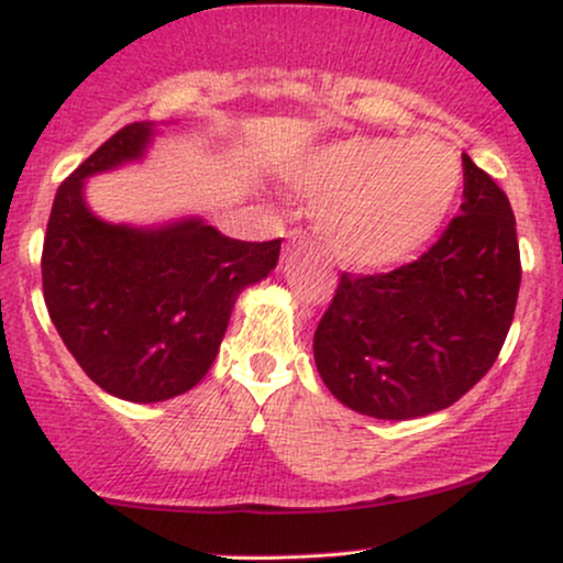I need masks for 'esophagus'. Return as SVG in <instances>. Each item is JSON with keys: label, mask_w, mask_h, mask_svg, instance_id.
<instances>
[{"label": "esophagus", "mask_w": 563, "mask_h": 563, "mask_svg": "<svg viewBox=\"0 0 563 563\" xmlns=\"http://www.w3.org/2000/svg\"><path fill=\"white\" fill-rule=\"evenodd\" d=\"M290 241H294V243H301V241H303L301 230H294V232H290Z\"/></svg>", "instance_id": "obj_1"}]
</instances>
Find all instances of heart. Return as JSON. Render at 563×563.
Segmentation results:
<instances>
[{
	"mask_svg": "<svg viewBox=\"0 0 563 563\" xmlns=\"http://www.w3.org/2000/svg\"><path fill=\"white\" fill-rule=\"evenodd\" d=\"M463 185L455 147L434 137H357L322 147L290 172V187L322 200V241L360 269L410 260L442 228Z\"/></svg>",
	"mask_w": 563,
	"mask_h": 563,
	"instance_id": "1",
	"label": "heart"
}]
</instances>
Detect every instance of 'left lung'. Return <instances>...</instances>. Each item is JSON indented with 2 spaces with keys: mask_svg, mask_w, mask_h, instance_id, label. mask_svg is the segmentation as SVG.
I'll return each mask as SVG.
<instances>
[{
  "mask_svg": "<svg viewBox=\"0 0 563 563\" xmlns=\"http://www.w3.org/2000/svg\"><path fill=\"white\" fill-rule=\"evenodd\" d=\"M461 214L389 273H341L314 331L320 378L352 410L410 421L444 410L493 367L521 283L506 192L463 153Z\"/></svg>",
  "mask_w": 563,
  "mask_h": 563,
  "instance_id": "left-lung-1",
  "label": "left lung"
}]
</instances>
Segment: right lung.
I'll list each match as a JSON object with an SVG mask.
<instances>
[{"instance_id":"1","label":"right lung","mask_w":563,"mask_h":563,"mask_svg":"<svg viewBox=\"0 0 563 563\" xmlns=\"http://www.w3.org/2000/svg\"><path fill=\"white\" fill-rule=\"evenodd\" d=\"M147 121L121 126L57 187L42 249L49 320L81 371L129 402H161L214 363L232 303L280 256L275 241H235L200 219L132 230L92 217L81 183L137 158Z\"/></svg>"}]
</instances>
